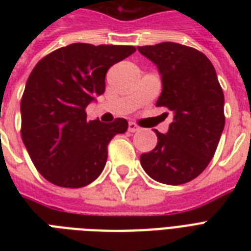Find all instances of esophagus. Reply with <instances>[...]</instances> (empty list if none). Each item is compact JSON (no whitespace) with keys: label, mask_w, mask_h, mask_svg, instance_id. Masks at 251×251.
<instances>
[{"label":"esophagus","mask_w":251,"mask_h":251,"mask_svg":"<svg viewBox=\"0 0 251 251\" xmlns=\"http://www.w3.org/2000/svg\"><path fill=\"white\" fill-rule=\"evenodd\" d=\"M141 127L135 124V122H129V131L130 133H135V131H139Z\"/></svg>","instance_id":"34e87169"}]
</instances>
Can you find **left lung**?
<instances>
[{
  "label": "left lung",
  "mask_w": 251,
  "mask_h": 251,
  "mask_svg": "<svg viewBox=\"0 0 251 251\" xmlns=\"http://www.w3.org/2000/svg\"><path fill=\"white\" fill-rule=\"evenodd\" d=\"M138 50L161 74L156 106L173 113L167 134L155 130L156 147L142 153L141 164L157 182L186 183L206 169L218 149L226 124L222 86L211 61L195 48L160 43Z\"/></svg>",
  "instance_id": "8db88e82"
}]
</instances>
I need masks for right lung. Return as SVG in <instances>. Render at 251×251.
Segmentation results:
<instances>
[{"instance_id": "add662e5", "label": "right lung", "mask_w": 251, "mask_h": 251, "mask_svg": "<svg viewBox=\"0 0 251 251\" xmlns=\"http://www.w3.org/2000/svg\"><path fill=\"white\" fill-rule=\"evenodd\" d=\"M134 52L131 45L75 43L33 68L21 100V134L33 165L49 182L83 187L101 173L109 142L129 125L125 118L88 121L86 108L105 91L110 66Z\"/></svg>"}]
</instances>
